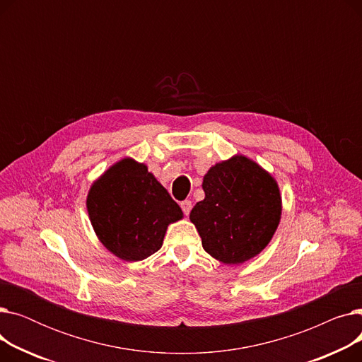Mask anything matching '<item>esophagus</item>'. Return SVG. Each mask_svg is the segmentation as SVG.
<instances>
[{
	"mask_svg": "<svg viewBox=\"0 0 362 362\" xmlns=\"http://www.w3.org/2000/svg\"><path fill=\"white\" fill-rule=\"evenodd\" d=\"M180 206H182V210H183V213H185V216H187L189 213H191V210H192V202L191 201H182L180 202Z\"/></svg>",
	"mask_w": 362,
	"mask_h": 362,
	"instance_id": "obj_1",
	"label": "esophagus"
}]
</instances>
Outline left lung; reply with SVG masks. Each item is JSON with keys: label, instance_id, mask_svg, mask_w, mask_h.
Masks as SVG:
<instances>
[{"label": "left lung", "instance_id": "left-lung-1", "mask_svg": "<svg viewBox=\"0 0 362 362\" xmlns=\"http://www.w3.org/2000/svg\"><path fill=\"white\" fill-rule=\"evenodd\" d=\"M205 198L192 208L191 221L202 248L223 264H242L272 240L281 217L274 177L245 156L217 163L202 182Z\"/></svg>", "mask_w": 362, "mask_h": 362}]
</instances>
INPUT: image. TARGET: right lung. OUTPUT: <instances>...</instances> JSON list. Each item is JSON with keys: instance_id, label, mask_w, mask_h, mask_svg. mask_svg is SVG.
Masks as SVG:
<instances>
[{"instance_id": "1", "label": "right lung", "mask_w": 362, "mask_h": 362, "mask_svg": "<svg viewBox=\"0 0 362 362\" xmlns=\"http://www.w3.org/2000/svg\"><path fill=\"white\" fill-rule=\"evenodd\" d=\"M90 224L105 248L124 261L157 252L167 226L180 220V206L144 163L123 158L89 189Z\"/></svg>"}]
</instances>
